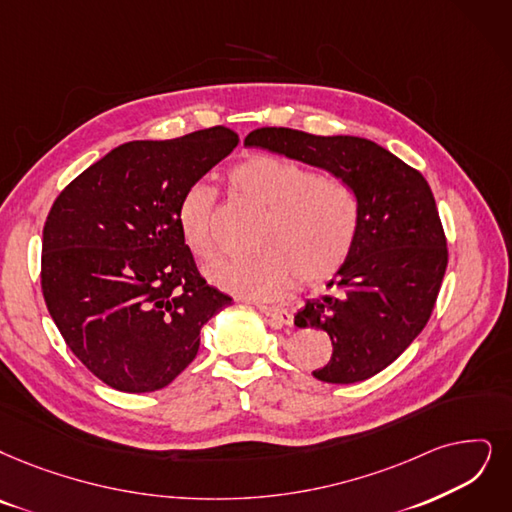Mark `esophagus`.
<instances>
[{"mask_svg": "<svg viewBox=\"0 0 512 512\" xmlns=\"http://www.w3.org/2000/svg\"><path fill=\"white\" fill-rule=\"evenodd\" d=\"M258 311H260L262 315H267L275 327H281V325H292V321H294L292 313H290V311H285V309H279V306L258 304Z\"/></svg>", "mask_w": 512, "mask_h": 512, "instance_id": "obj_1", "label": "esophagus"}]
</instances>
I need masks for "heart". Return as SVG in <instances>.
I'll list each match as a JSON object with an SVG mask.
<instances>
[{
	"mask_svg": "<svg viewBox=\"0 0 512 512\" xmlns=\"http://www.w3.org/2000/svg\"><path fill=\"white\" fill-rule=\"evenodd\" d=\"M233 195L264 210L252 256L224 258L210 279L231 294L273 300L292 290L296 279L315 285L338 275L355 252L363 206L349 180L319 174L300 161L258 153L231 168ZM178 229L189 252L210 262L218 250L216 197L193 185L176 210Z\"/></svg>",
	"mask_w": 512,
	"mask_h": 512,
	"instance_id": "1",
	"label": "heart"
}]
</instances>
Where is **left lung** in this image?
<instances>
[{
	"mask_svg": "<svg viewBox=\"0 0 512 512\" xmlns=\"http://www.w3.org/2000/svg\"><path fill=\"white\" fill-rule=\"evenodd\" d=\"M260 147L351 182L363 206L361 235L330 292L294 317L332 338L334 353L313 376L332 384L372 378L391 365L431 319L447 269V239L424 176L372 140L258 128Z\"/></svg>",
	"mask_w": 512,
	"mask_h": 512,
	"instance_id": "obj_1",
	"label": "left lung"
}]
</instances>
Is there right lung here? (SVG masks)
<instances>
[{"instance_id": "obj_1", "label": "right lung", "mask_w": 512, "mask_h": 512, "mask_svg": "<svg viewBox=\"0 0 512 512\" xmlns=\"http://www.w3.org/2000/svg\"><path fill=\"white\" fill-rule=\"evenodd\" d=\"M239 136L214 126L126 142L60 191L44 224L42 292L73 355L115 391L168 386L233 298L208 285L176 210Z\"/></svg>"}]
</instances>
